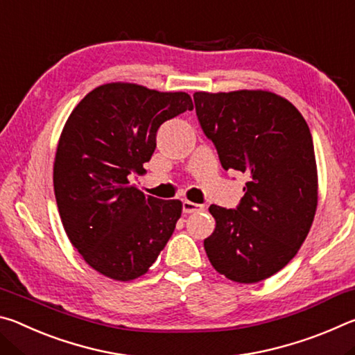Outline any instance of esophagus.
Returning a JSON list of instances; mask_svg holds the SVG:
<instances>
[{
    "label": "esophagus",
    "instance_id": "esophagus-1",
    "mask_svg": "<svg viewBox=\"0 0 355 355\" xmlns=\"http://www.w3.org/2000/svg\"><path fill=\"white\" fill-rule=\"evenodd\" d=\"M203 209H205V205H199V203H194L189 200L183 202V213H186V214L199 213V211H203Z\"/></svg>",
    "mask_w": 355,
    "mask_h": 355
}]
</instances>
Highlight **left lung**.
<instances>
[{"label": "left lung", "mask_w": 355, "mask_h": 355, "mask_svg": "<svg viewBox=\"0 0 355 355\" xmlns=\"http://www.w3.org/2000/svg\"><path fill=\"white\" fill-rule=\"evenodd\" d=\"M194 103L222 167L249 175L236 208L209 207L216 228L203 245L219 274L255 284L290 263L313 222L318 175L310 128L290 101L271 92H196Z\"/></svg>", "instance_id": "8db88e82"}]
</instances>
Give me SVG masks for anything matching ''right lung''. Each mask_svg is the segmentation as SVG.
I'll return each mask as SVG.
<instances>
[{
    "mask_svg": "<svg viewBox=\"0 0 355 355\" xmlns=\"http://www.w3.org/2000/svg\"><path fill=\"white\" fill-rule=\"evenodd\" d=\"M192 107L184 92L111 83L71 111L55 159L56 203L70 243L106 277H141L175 230L182 202L146 196L130 177L144 172L161 125Z\"/></svg>",
    "mask_w": 355,
    "mask_h": 355,
    "instance_id": "1",
    "label": "right lung"
}]
</instances>
